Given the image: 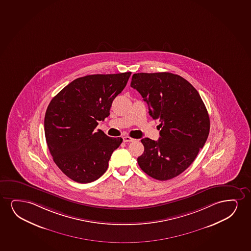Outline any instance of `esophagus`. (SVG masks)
Listing matches in <instances>:
<instances>
[{
  "label": "esophagus",
  "mask_w": 251,
  "mask_h": 251,
  "mask_svg": "<svg viewBox=\"0 0 251 251\" xmlns=\"http://www.w3.org/2000/svg\"><path fill=\"white\" fill-rule=\"evenodd\" d=\"M123 139H124V142H133L134 140V139L129 136H124Z\"/></svg>",
  "instance_id": "1"
}]
</instances>
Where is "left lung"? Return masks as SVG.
<instances>
[{"mask_svg":"<svg viewBox=\"0 0 251 251\" xmlns=\"http://www.w3.org/2000/svg\"><path fill=\"white\" fill-rule=\"evenodd\" d=\"M131 87L140 93L153 119H159L157 141L141 140L140 169L158 180L179 176L188 168L209 134V117L199 92L186 79L170 72L137 73Z\"/></svg>","mask_w":251,"mask_h":251,"instance_id":"8db88e82","label":"left lung"}]
</instances>
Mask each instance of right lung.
Listing matches in <instances>:
<instances>
[{
    "instance_id": "1",
    "label": "right lung",
    "mask_w": 251,
    "mask_h": 251,
    "mask_svg": "<svg viewBox=\"0 0 251 251\" xmlns=\"http://www.w3.org/2000/svg\"><path fill=\"white\" fill-rule=\"evenodd\" d=\"M131 72L88 75L75 79L50 101L44 118L46 141L52 159L75 182H92L108 168L123 139L100 129L112 101L124 90Z\"/></svg>"
}]
</instances>
